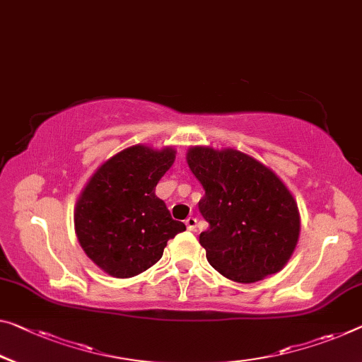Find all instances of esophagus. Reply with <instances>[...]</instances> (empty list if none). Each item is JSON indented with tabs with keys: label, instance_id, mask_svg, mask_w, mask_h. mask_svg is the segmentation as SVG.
<instances>
[{
	"label": "esophagus",
	"instance_id": "esophagus-1",
	"mask_svg": "<svg viewBox=\"0 0 362 362\" xmlns=\"http://www.w3.org/2000/svg\"><path fill=\"white\" fill-rule=\"evenodd\" d=\"M186 226H187L189 231H196L197 218H194V216H187V218H186Z\"/></svg>",
	"mask_w": 362,
	"mask_h": 362
}]
</instances>
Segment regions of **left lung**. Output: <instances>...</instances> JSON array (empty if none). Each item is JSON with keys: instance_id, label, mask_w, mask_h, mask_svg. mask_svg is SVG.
<instances>
[{"instance_id": "left-lung-1", "label": "left lung", "mask_w": 362, "mask_h": 362, "mask_svg": "<svg viewBox=\"0 0 362 362\" xmlns=\"http://www.w3.org/2000/svg\"><path fill=\"white\" fill-rule=\"evenodd\" d=\"M187 165L205 196L199 212L209 223L199 243L209 264L238 283L280 272L296 247L299 212L274 171L238 150L192 147Z\"/></svg>"}]
</instances>
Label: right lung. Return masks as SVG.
I'll return each instance as SVG.
<instances>
[{"label":"right lung","instance_id":"obj_1","mask_svg":"<svg viewBox=\"0 0 362 362\" xmlns=\"http://www.w3.org/2000/svg\"><path fill=\"white\" fill-rule=\"evenodd\" d=\"M175 150L134 146L105 162L76 205V235L100 269L116 278L142 274L157 264L168 239L185 231L155 196Z\"/></svg>","mask_w":362,"mask_h":362}]
</instances>
